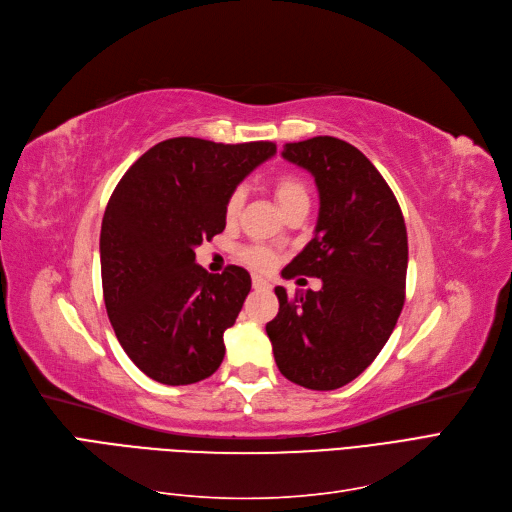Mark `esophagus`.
Returning <instances> with one entry per match:
<instances>
[{
  "label": "esophagus",
  "mask_w": 512,
  "mask_h": 512,
  "mask_svg": "<svg viewBox=\"0 0 512 512\" xmlns=\"http://www.w3.org/2000/svg\"><path fill=\"white\" fill-rule=\"evenodd\" d=\"M272 285H270V282L266 280V278H261V276H253V289H257V291H266V289H270Z\"/></svg>",
  "instance_id": "1"
}]
</instances>
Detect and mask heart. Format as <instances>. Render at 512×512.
<instances>
[{
  "mask_svg": "<svg viewBox=\"0 0 512 512\" xmlns=\"http://www.w3.org/2000/svg\"><path fill=\"white\" fill-rule=\"evenodd\" d=\"M274 196L282 211H287V208L295 204H310V187L301 177L285 173L274 179ZM242 204H244V189L236 187L225 200V219L236 221ZM240 257L244 263H249L251 268H257V270H268L274 263V253L263 249V246H246V249L240 253Z\"/></svg>",
  "mask_w": 512,
  "mask_h": 512,
  "instance_id": "b5f03b06",
  "label": "heart"
}]
</instances>
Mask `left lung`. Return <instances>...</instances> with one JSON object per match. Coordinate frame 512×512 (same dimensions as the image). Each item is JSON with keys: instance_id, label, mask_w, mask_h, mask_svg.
I'll use <instances>...</instances> for the list:
<instances>
[{"instance_id": "1", "label": "left lung", "mask_w": 512, "mask_h": 512, "mask_svg": "<svg viewBox=\"0 0 512 512\" xmlns=\"http://www.w3.org/2000/svg\"><path fill=\"white\" fill-rule=\"evenodd\" d=\"M282 158L312 173L320 196L314 238L282 276H316L323 289L291 297L276 287L280 308L266 331L287 380L335 390L375 361L401 316L407 227L392 189L354 145L314 137L287 143Z\"/></svg>"}]
</instances>
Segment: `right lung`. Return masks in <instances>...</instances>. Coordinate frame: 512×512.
Masks as SVG:
<instances>
[{
  "mask_svg": "<svg viewBox=\"0 0 512 512\" xmlns=\"http://www.w3.org/2000/svg\"><path fill=\"white\" fill-rule=\"evenodd\" d=\"M276 154L270 141L168 139L132 164L107 202L101 278L107 316L128 358L166 386L213 375L251 291L244 268L208 274L194 249L225 230V200Z\"/></svg>",
  "mask_w": 512,
  "mask_h": 512,
  "instance_id": "obj_1",
  "label": "right lung"
}]
</instances>
